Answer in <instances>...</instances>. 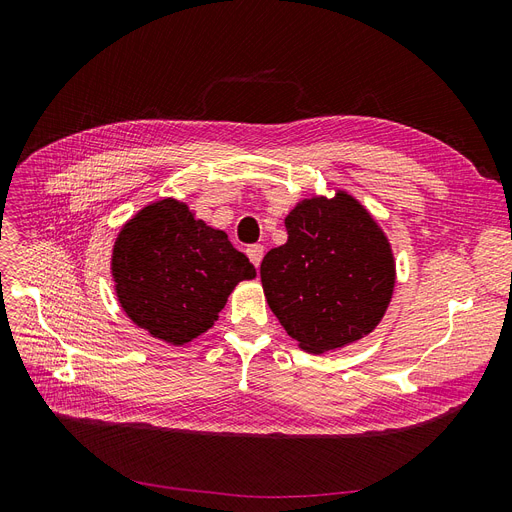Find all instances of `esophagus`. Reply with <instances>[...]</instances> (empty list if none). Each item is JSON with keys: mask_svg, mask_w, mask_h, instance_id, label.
I'll list each match as a JSON object with an SVG mask.
<instances>
[{"mask_svg": "<svg viewBox=\"0 0 512 512\" xmlns=\"http://www.w3.org/2000/svg\"><path fill=\"white\" fill-rule=\"evenodd\" d=\"M247 258H250L252 260V265L258 269V265H260V260H262V256H265V247H262V245H247Z\"/></svg>", "mask_w": 512, "mask_h": 512, "instance_id": "34e87169", "label": "esophagus"}]
</instances>
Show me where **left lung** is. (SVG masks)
<instances>
[{
  "mask_svg": "<svg viewBox=\"0 0 512 512\" xmlns=\"http://www.w3.org/2000/svg\"><path fill=\"white\" fill-rule=\"evenodd\" d=\"M284 224L288 241L260 265L271 312L305 352L359 342L378 327L393 297L389 239L342 190L301 200Z\"/></svg>",
  "mask_w": 512,
  "mask_h": 512,
  "instance_id": "8db88e82",
  "label": "left lung"
}]
</instances>
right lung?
<instances>
[{"label":"right lung","instance_id":"add662e5","mask_svg":"<svg viewBox=\"0 0 512 512\" xmlns=\"http://www.w3.org/2000/svg\"><path fill=\"white\" fill-rule=\"evenodd\" d=\"M111 273L123 312L149 335L183 346L218 320L228 294L256 269L224 230L162 198L138 211L113 245Z\"/></svg>","mask_w":512,"mask_h":512}]
</instances>
